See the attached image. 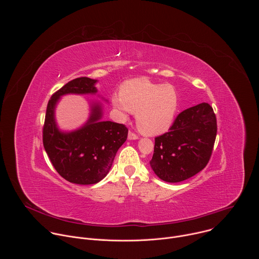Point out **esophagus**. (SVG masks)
Instances as JSON below:
<instances>
[{
    "instance_id": "34e87169",
    "label": "esophagus",
    "mask_w": 259,
    "mask_h": 259,
    "mask_svg": "<svg viewBox=\"0 0 259 259\" xmlns=\"http://www.w3.org/2000/svg\"><path fill=\"white\" fill-rule=\"evenodd\" d=\"M128 139H130V140L138 139V135H137V134H135V133H134V132H132V131H129V133H128Z\"/></svg>"
}]
</instances>
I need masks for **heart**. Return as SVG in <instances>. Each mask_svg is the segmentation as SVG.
Masks as SVG:
<instances>
[{"label":"heart","instance_id":"heart-1","mask_svg":"<svg viewBox=\"0 0 259 259\" xmlns=\"http://www.w3.org/2000/svg\"><path fill=\"white\" fill-rule=\"evenodd\" d=\"M113 104L120 116L136 113L139 130L147 135L166 132L174 121L178 95L171 85H161L144 78L125 82L120 93L113 95Z\"/></svg>","mask_w":259,"mask_h":259}]
</instances>
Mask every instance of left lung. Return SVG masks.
<instances>
[{
    "label": "left lung",
    "mask_w": 259,
    "mask_h": 259,
    "mask_svg": "<svg viewBox=\"0 0 259 259\" xmlns=\"http://www.w3.org/2000/svg\"><path fill=\"white\" fill-rule=\"evenodd\" d=\"M217 133L213 108L203 102L181 112L169 131L155 138L151 167L159 178L180 182L203 170Z\"/></svg>",
    "instance_id": "1"
}]
</instances>
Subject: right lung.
Wrapping results in <instances>:
<instances>
[{
  "label": "right lung",
  "instance_id": "1",
  "mask_svg": "<svg viewBox=\"0 0 259 259\" xmlns=\"http://www.w3.org/2000/svg\"><path fill=\"white\" fill-rule=\"evenodd\" d=\"M95 83L90 78H77L53 93L43 126V144L53 167L65 180L77 184H94L104 178L128 136L125 125L99 121L98 104L92 106L90 119L81 129L62 133L56 127L54 108L59 97L68 93H96Z\"/></svg>",
  "mask_w": 259,
  "mask_h": 259
}]
</instances>
